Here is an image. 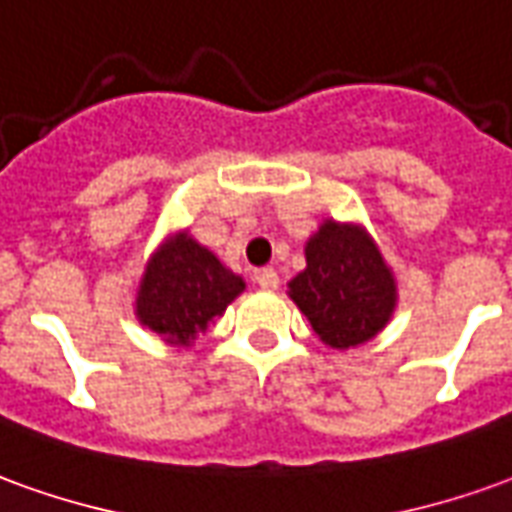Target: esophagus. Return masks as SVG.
I'll use <instances>...</instances> for the list:
<instances>
[{"instance_id": "obj_1", "label": "esophagus", "mask_w": 512, "mask_h": 512, "mask_svg": "<svg viewBox=\"0 0 512 512\" xmlns=\"http://www.w3.org/2000/svg\"><path fill=\"white\" fill-rule=\"evenodd\" d=\"M255 280L263 291H277V288H280V277H277V271H274V268H263V271H257Z\"/></svg>"}]
</instances>
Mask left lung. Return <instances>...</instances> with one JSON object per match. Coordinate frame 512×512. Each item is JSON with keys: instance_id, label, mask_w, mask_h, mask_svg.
<instances>
[{"instance_id": "1", "label": "left lung", "mask_w": 512, "mask_h": 512, "mask_svg": "<svg viewBox=\"0 0 512 512\" xmlns=\"http://www.w3.org/2000/svg\"><path fill=\"white\" fill-rule=\"evenodd\" d=\"M305 257L307 268L288 282V296L327 346H360L391 321L396 280L363 227L324 221Z\"/></svg>"}]
</instances>
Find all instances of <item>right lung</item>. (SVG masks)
I'll return each mask as SVG.
<instances>
[{
    "instance_id": "1",
    "label": "right lung",
    "mask_w": 512,
    "mask_h": 512,
    "mask_svg": "<svg viewBox=\"0 0 512 512\" xmlns=\"http://www.w3.org/2000/svg\"><path fill=\"white\" fill-rule=\"evenodd\" d=\"M244 288L246 282L210 249L180 232L146 263L135 316L166 343L191 346Z\"/></svg>"
}]
</instances>
